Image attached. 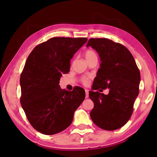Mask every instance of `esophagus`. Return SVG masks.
<instances>
[{"instance_id":"34e87169","label":"esophagus","mask_w":157,"mask_h":157,"mask_svg":"<svg viewBox=\"0 0 157 157\" xmlns=\"http://www.w3.org/2000/svg\"><path fill=\"white\" fill-rule=\"evenodd\" d=\"M88 90L87 89H85V93H86V96H85V98H88L89 97V93H88Z\"/></svg>"}]
</instances>
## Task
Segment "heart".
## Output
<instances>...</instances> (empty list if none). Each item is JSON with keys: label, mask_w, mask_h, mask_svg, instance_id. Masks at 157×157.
<instances>
[{"label": "heart", "mask_w": 157, "mask_h": 157, "mask_svg": "<svg viewBox=\"0 0 157 157\" xmlns=\"http://www.w3.org/2000/svg\"><path fill=\"white\" fill-rule=\"evenodd\" d=\"M94 56H96V54L95 53V52L92 50H88L85 53V58H86V59L90 58ZM90 77H84L81 78V82L84 85H88L90 82Z\"/></svg>", "instance_id": "obj_1"}]
</instances>
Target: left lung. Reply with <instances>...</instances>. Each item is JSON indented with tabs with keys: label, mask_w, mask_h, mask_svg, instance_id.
<instances>
[{
	"label": "left lung",
	"mask_w": 157,
	"mask_h": 157,
	"mask_svg": "<svg viewBox=\"0 0 157 157\" xmlns=\"http://www.w3.org/2000/svg\"><path fill=\"white\" fill-rule=\"evenodd\" d=\"M86 46L96 50L101 61L92 90L89 92L94 103L90 117L95 124L103 130H117L132 116L139 94L140 70L130 52L121 44L105 38H92ZM99 88H109V94L93 92Z\"/></svg>",
	"instance_id": "8db88e82"
}]
</instances>
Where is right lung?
I'll use <instances>...</instances> for the list:
<instances>
[{"label":"right lung","mask_w":157,"mask_h":157,"mask_svg":"<svg viewBox=\"0 0 157 157\" xmlns=\"http://www.w3.org/2000/svg\"><path fill=\"white\" fill-rule=\"evenodd\" d=\"M87 40L54 37L37 45L28 56L20 77V102L31 126L42 134L53 135L65 130L84 100L83 88L67 91L59 83L62 73H69L74 54Z\"/></svg>","instance_id":"add662e5"}]
</instances>
